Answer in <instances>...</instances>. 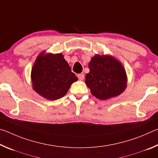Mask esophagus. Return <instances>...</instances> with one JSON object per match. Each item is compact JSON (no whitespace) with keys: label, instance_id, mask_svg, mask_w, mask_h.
<instances>
[{"label":"esophagus","instance_id":"obj_1","mask_svg":"<svg viewBox=\"0 0 158 158\" xmlns=\"http://www.w3.org/2000/svg\"><path fill=\"white\" fill-rule=\"evenodd\" d=\"M77 77H78V79H79V80H84V74H79L78 75H77Z\"/></svg>","mask_w":158,"mask_h":158}]
</instances>
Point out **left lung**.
I'll return each instance as SVG.
<instances>
[{
  "label": "left lung",
  "instance_id": "obj_1",
  "mask_svg": "<svg viewBox=\"0 0 158 158\" xmlns=\"http://www.w3.org/2000/svg\"><path fill=\"white\" fill-rule=\"evenodd\" d=\"M85 83L92 95L105 100L116 97L127 86V75L122 64L109 55L96 54L89 63Z\"/></svg>",
  "mask_w": 158,
  "mask_h": 158
}]
</instances>
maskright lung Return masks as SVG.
<instances>
[{
    "label": "right lung",
    "instance_id": "obj_1",
    "mask_svg": "<svg viewBox=\"0 0 158 158\" xmlns=\"http://www.w3.org/2000/svg\"><path fill=\"white\" fill-rule=\"evenodd\" d=\"M33 89L42 97L56 100L65 95L77 77L61 53L42 52L31 70Z\"/></svg>",
    "mask_w": 158,
    "mask_h": 158
}]
</instances>
